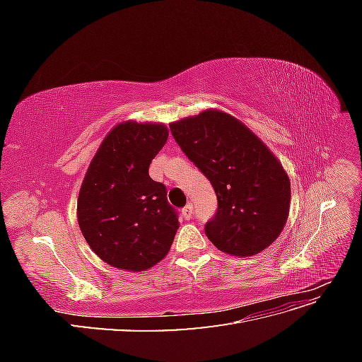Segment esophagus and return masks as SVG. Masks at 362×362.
I'll list each match as a JSON object with an SVG mask.
<instances>
[{
    "instance_id": "esophagus-1",
    "label": "esophagus",
    "mask_w": 362,
    "mask_h": 362,
    "mask_svg": "<svg viewBox=\"0 0 362 362\" xmlns=\"http://www.w3.org/2000/svg\"><path fill=\"white\" fill-rule=\"evenodd\" d=\"M182 216H184L185 221H190L192 216H193V205L192 204H187L182 208Z\"/></svg>"
}]
</instances>
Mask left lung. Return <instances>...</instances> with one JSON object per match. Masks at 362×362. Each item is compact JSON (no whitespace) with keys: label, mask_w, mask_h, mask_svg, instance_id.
<instances>
[{"label":"left lung","mask_w":362,"mask_h":362,"mask_svg":"<svg viewBox=\"0 0 362 362\" xmlns=\"http://www.w3.org/2000/svg\"><path fill=\"white\" fill-rule=\"evenodd\" d=\"M169 127L216 192L217 211L205 225L208 240L235 257L269 247L290 211V180L279 160L245 124L223 112L205 110Z\"/></svg>","instance_id":"1"}]
</instances>
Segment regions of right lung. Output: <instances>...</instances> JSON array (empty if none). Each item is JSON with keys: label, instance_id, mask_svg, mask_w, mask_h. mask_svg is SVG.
Masks as SVG:
<instances>
[{"label": "right lung", "instance_id": "right-lung-1", "mask_svg": "<svg viewBox=\"0 0 362 362\" xmlns=\"http://www.w3.org/2000/svg\"><path fill=\"white\" fill-rule=\"evenodd\" d=\"M168 136L163 124H119L87 169L76 202L78 225L95 254L113 267L144 272L172 246L178 214L164 184L149 177Z\"/></svg>", "mask_w": 362, "mask_h": 362}]
</instances>
